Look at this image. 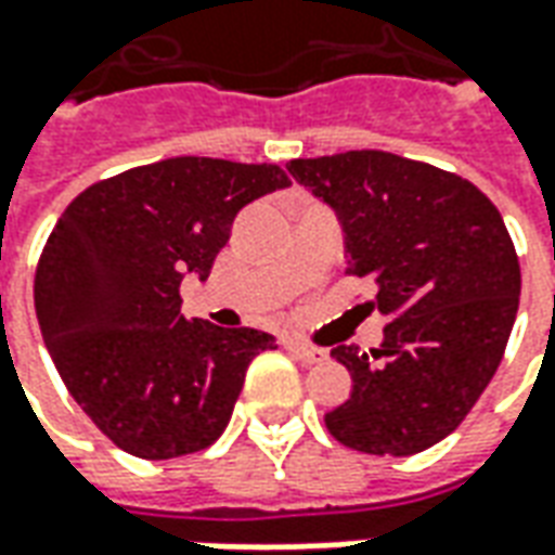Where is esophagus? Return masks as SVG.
I'll use <instances>...</instances> for the list:
<instances>
[{
  "mask_svg": "<svg viewBox=\"0 0 555 555\" xmlns=\"http://www.w3.org/2000/svg\"><path fill=\"white\" fill-rule=\"evenodd\" d=\"M285 348L297 357L300 362H306V365H314V362H324L326 360V350L321 348H312V345H306V341H300V338H285L282 341Z\"/></svg>",
  "mask_w": 555,
  "mask_h": 555,
  "instance_id": "esophagus-1",
  "label": "esophagus"
}]
</instances>
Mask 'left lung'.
<instances>
[{"label":"left lung","instance_id":"1","mask_svg":"<svg viewBox=\"0 0 555 555\" xmlns=\"http://www.w3.org/2000/svg\"><path fill=\"white\" fill-rule=\"evenodd\" d=\"M288 171L336 210L345 273L372 279L365 306L389 318L372 353L333 348L353 392L326 430L365 454L425 452L500 369L520 302L512 234L476 183L389 151L291 159Z\"/></svg>","mask_w":555,"mask_h":555}]
</instances>
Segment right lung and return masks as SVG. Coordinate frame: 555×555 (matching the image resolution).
<instances>
[{"label":"right lung","mask_w":555,"mask_h":555,"mask_svg":"<svg viewBox=\"0 0 555 555\" xmlns=\"http://www.w3.org/2000/svg\"><path fill=\"white\" fill-rule=\"evenodd\" d=\"M288 183L273 163L171 157L91 183L59 217L35 312L67 392L118 449L169 461L225 430L276 338L186 321L181 282L207 279L241 207Z\"/></svg>","instance_id":"1"}]
</instances>
